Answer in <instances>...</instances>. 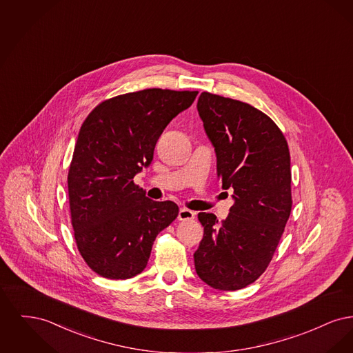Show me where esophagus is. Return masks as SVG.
I'll use <instances>...</instances> for the list:
<instances>
[{"label":"esophagus","mask_w":353,"mask_h":353,"mask_svg":"<svg viewBox=\"0 0 353 353\" xmlns=\"http://www.w3.org/2000/svg\"><path fill=\"white\" fill-rule=\"evenodd\" d=\"M194 217H196V213L186 209V208H181L180 212H179V216H177V219L180 221H189V219H193Z\"/></svg>","instance_id":"1"}]
</instances>
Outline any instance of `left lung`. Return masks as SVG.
Segmentation results:
<instances>
[{
	"mask_svg": "<svg viewBox=\"0 0 353 353\" xmlns=\"http://www.w3.org/2000/svg\"><path fill=\"white\" fill-rule=\"evenodd\" d=\"M203 130L223 189H234L229 217L199 213L203 238L194 268L206 285L235 291L268 269L291 213L290 152L278 125L248 103L202 92Z\"/></svg>",
	"mask_w": 353,
	"mask_h": 353,
	"instance_id": "left-lung-1",
	"label": "left lung"
}]
</instances>
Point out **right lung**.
I'll list each match as a JSON object with an SVG mask.
<instances>
[{
    "instance_id": "1",
    "label": "right lung",
    "mask_w": 353,
    "mask_h": 353,
    "mask_svg": "<svg viewBox=\"0 0 353 353\" xmlns=\"http://www.w3.org/2000/svg\"><path fill=\"white\" fill-rule=\"evenodd\" d=\"M197 91L148 88L101 101L84 120L68 169L71 223L78 250L101 276L128 279L145 269L157 234L179 214L134 184L154 145L192 105Z\"/></svg>"
}]
</instances>
